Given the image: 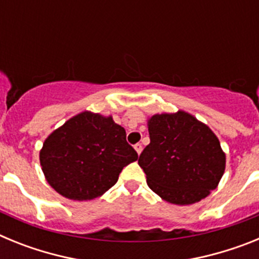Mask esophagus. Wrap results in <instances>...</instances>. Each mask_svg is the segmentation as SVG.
<instances>
[{"instance_id":"obj_1","label":"esophagus","mask_w":259,"mask_h":259,"mask_svg":"<svg viewBox=\"0 0 259 259\" xmlns=\"http://www.w3.org/2000/svg\"><path fill=\"white\" fill-rule=\"evenodd\" d=\"M134 148H135V150H136L137 154L140 155L141 152H143V146H141V144H136V145H135Z\"/></svg>"}]
</instances>
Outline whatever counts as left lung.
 Returning a JSON list of instances; mask_svg holds the SVG:
<instances>
[{"label":"left lung","mask_w":259,"mask_h":259,"mask_svg":"<svg viewBox=\"0 0 259 259\" xmlns=\"http://www.w3.org/2000/svg\"><path fill=\"white\" fill-rule=\"evenodd\" d=\"M150 144L139 158L146 183L162 200L192 205L218 187L226 154L214 132L196 116L179 110L148 118Z\"/></svg>","instance_id":"obj_1"}]
</instances>
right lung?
I'll return each mask as SVG.
<instances>
[{
    "instance_id": "right-lung-1",
    "label": "right lung",
    "mask_w": 259,
    "mask_h": 259,
    "mask_svg": "<svg viewBox=\"0 0 259 259\" xmlns=\"http://www.w3.org/2000/svg\"><path fill=\"white\" fill-rule=\"evenodd\" d=\"M125 130L113 116L83 111L47 137L40 150L45 179L61 196L93 200L109 191L123 167L137 161Z\"/></svg>"
}]
</instances>
